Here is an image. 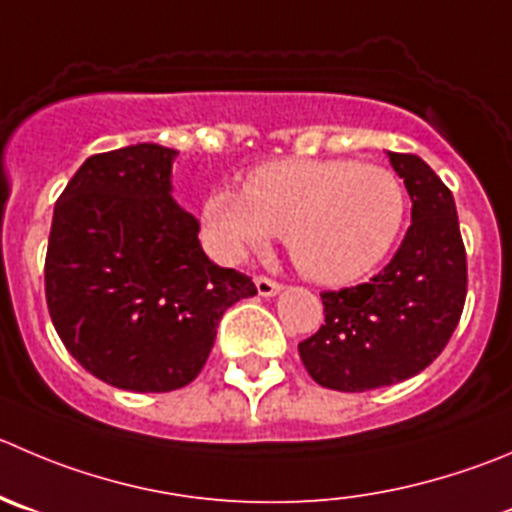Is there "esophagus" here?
<instances>
[{"label": "esophagus", "instance_id": "34e87169", "mask_svg": "<svg viewBox=\"0 0 512 512\" xmlns=\"http://www.w3.org/2000/svg\"><path fill=\"white\" fill-rule=\"evenodd\" d=\"M256 289H259L261 296H274L281 291L279 281L269 279V276H256Z\"/></svg>", "mask_w": 512, "mask_h": 512}]
</instances>
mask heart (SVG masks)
<instances>
[{
  "label": "heart",
  "instance_id": "b5f03b06",
  "mask_svg": "<svg viewBox=\"0 0 512 512\" xmlns=\"http://www.w3.org/2000/svg\"><path fill=\"white\" fill-rule=\"evenodd\" d=\"M405 188L384 165L286 158L259 165L243 193L213 191L203 206L208 246L223 261L284 236L296 269L319 284H349L392 248Z\"/></svg>",
  "mask_w": 512,
  "mask_h": 512
}]
</instances>
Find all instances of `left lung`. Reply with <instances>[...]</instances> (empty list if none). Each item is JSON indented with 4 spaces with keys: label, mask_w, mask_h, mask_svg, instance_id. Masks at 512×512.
Instances as JSON below:
<instances>
[{
    "label": "left lung",
    "mask_w": 512,
    "mask_h": 512,
    "mask_svg": "<svg viewBox=\"0 0 512 512\" xmlns=\"http://www.w3.org/2000/svg\"><path fill=\"white\" fill-rule=\"evenodd\" d=\"M405 178L412 226L387 266L367 284L324 291V324L299 344L316 384L367 392L430 367L450 342L467 296V256L455 198L412 153H387Z\"/></svg>",
    "instance_id": "8db88e82"
}]
</instances>
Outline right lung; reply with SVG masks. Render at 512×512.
Wrapping results in <instances>:
<instances>
[{
    "instance_id": "add662e5",
    "label": "right lung",
    "mask_w": 512,
    "mask_h": 512,
    "mask_svg": "<svg viewBox=\"0 0 512 512\" xmlns=\"http://www.w3.org/2000/svg\"><path fill=\"white\" fill-rule=\"evenodd\" d=\"M175 155L153 143L90 155L52 216V324L87 372L130 392L191 384L223 311L256 294L251 276L203 253L201 226L170 196Z\"/></svg>"
}]
</instances>
